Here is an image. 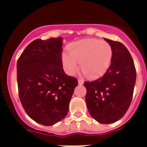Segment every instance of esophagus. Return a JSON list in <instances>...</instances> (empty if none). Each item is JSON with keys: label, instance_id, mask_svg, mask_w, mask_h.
Returning a JSON list of instances; mask_svg holds the SVG:
<instances>
[{"label": "esophagus", "instance_id": "obj_1", "mask_svg": "<svg viewBox=\"0 0 147 147\" xmlns=\"http://www.w3.org/2000/svg\"><path fill=\"white\" fill-rule=\"evenodd\" d=\"M83 83H84L83 80L78 79V84H79V85H82V84H83Z\"/></svg>", "mask_w": 147, "mask_h": 147}]
</instances>
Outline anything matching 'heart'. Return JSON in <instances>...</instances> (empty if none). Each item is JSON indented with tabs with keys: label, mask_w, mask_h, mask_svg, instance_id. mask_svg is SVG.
<instances>
[{
	"label": "heart",
	"mask_w": 147,
	"mask_h": 147,
	"mask_svg": "<svg viewBox=\"0 0 147 147\" xmlns=\"http://www.w3.org/2000/svg\"><path fill=\"white\" fill-rule=\"evenodd\" d=\"M69 53L62 55V62L65 71L74 75L80 64L82 73L93 78L102 75L109 68L113 59V49L106 42L98 39H85L72 44Z\"/></svg>",
	"instance_id": "heart-1"
}]
</instances>
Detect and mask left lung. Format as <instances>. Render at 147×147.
I'll use <instances>...</instances> for the list:
<instances>
[{
	"mask_svg": "<svg viewBox=\"0 0 147 147\" xmlns=\"http://www.w3.org/2000/svg\"><path fill=\"white\" fill-rule=\"evenodd\" d=\"M113 49L109 68L101 78L85 82L87 108L90 114L103 124L121 119L129 109L133 97L136 72L127 48L121 42L104 39Z\"/></svg>",
	"mask_w": 147,
	"mask_h": 147,
	"instance_id": "1",
	"label": "left lung"
}]
</instances>
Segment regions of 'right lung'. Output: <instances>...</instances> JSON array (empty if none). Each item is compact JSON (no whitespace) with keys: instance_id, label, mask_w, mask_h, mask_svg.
<instances>
[{"instance_id":"right-lung-1","label":"right lung","mask_w":147,"mask_h":147,"mask_svg":"<svg viewBox=\"0 0 147 147\" xmlns=\"http://www.w3.org/2000/svg\"><path fill=\"white\" fill-rule=\"evenodd\" d=\"M62 37L37 39L17 62L18 95L26 113L34 121L52 126L67 116L78 82L62 68Z\"/></svg>"}]
</instances>
